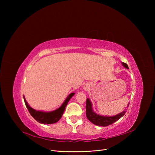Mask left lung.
<instances>
[{
    "label": "left lung",
    "mask_w": 155,
    "mask_h": 155,
    "mask_svg": "<svg viewBox=\"0 0 155 155\" xmlns=\"http://www.w3.org/2000/svg\"><path fill=\"white\" fill-rule=\"evenodd\" d=\"M123 66L129 69L128 65L125 63H121ZM129 104H128L127 106L126 109L122 111L120 113L112 116H101L98 114L96 112H94L92 109V103L89 98L87 99L86 102V116L88 120L92 122L93 124L98 125V126H102V127H106L109 125H111L112 124L114 123L115 121H118L119 119H120L126 112V110H127V107H129Z\"/></svg>",
    "instance_id": "1"
}]
</instances>
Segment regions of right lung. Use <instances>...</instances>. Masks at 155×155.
I'll return each instance as SVG.
<instances>
[{"mask_svg":"<svg viewBox=\"0 0 155 155\" xmlns=\"http://www.w3.org/2000/svg\"><path fill=\"white\" fill-rule=\"evenodd\" d=\"M74 94L75 93L74 92L70 94L66 98V100H65L64 101L63 103V104L61 105L58 109L50 112H45L34 109L28 105V104L25 96L23 97H24L25 103L27 109L28 110L30 114L31 115L33 118L40 124H52L58 122V121L61 119V118L63 112L65 110V107H67L68 101Z\"/></svg>","mask_w":155,"mask_h":155,"instance_id":"right-lung-1","label":"right lung"}]
</instances>
